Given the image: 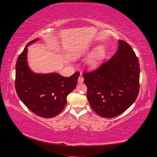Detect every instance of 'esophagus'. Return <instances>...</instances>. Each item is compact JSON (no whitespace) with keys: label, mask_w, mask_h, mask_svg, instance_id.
<instances>
[{"label":"esophagus","mask_w":157,"mask_h":157,"mask_svg":"<svg viewBox=\"0 0 157 157\" xmlns=\"http://www.w3.org/2000/svg\"><path fill=\"white\" fill-rule=\"evenodd\" d=\"M79 84H82V83L84 82V78H83L82 75V73L80 74V76L78 78V80Z\"/></svg>","instance_id":"1"}]
</instances>
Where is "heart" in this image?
I'll use <instances>...</instances> for the list:
<instances>
[{
    "instance_id": "obj_1",
    "label": "heart",
    "mask_w": 157,
    "mask_h": 157,
    "mask_svg": "<svg viewBox=\"0 0 157 157\" xmlns=\"http://www.w3.org/2000/svg\"><path fill=\"white\" fill-rule=\"evenodd\" d=\"M89 52V48H84L81 50L80 51L78 52L77 55L82 56L84 55L86 53ZM105 48L103 46H101L96 48L94 51H93L91 55L88 56L86 61V65L90 69H96V67L101 64L102 61H103L105 57Z\"/></svg>"
}]
</instances>
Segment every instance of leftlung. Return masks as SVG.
<instances>
[{
    "instance_id": "obj_1",
    "label": "left lung",
    "mask_w": 157,
    "mask_h": 157,
    "mask_svg": "<svg viewBox=\"0 0 157 157\" xmlns=\"http://www.w3.org/2000/svg\"><path fill=\"white\" fill-rule=\"evenodd\" d=\"M140 64L129 44L119 40L118 50L111 59L91 72H84L87 98L92 109L102 117L121 114L138 97Z\"/></svg>"
}]
</instances>
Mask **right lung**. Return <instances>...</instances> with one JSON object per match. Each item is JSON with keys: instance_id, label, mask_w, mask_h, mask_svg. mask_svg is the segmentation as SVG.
<instances>
[{"instance_id": "right-lung-1", "label": "right lung", "mask_w": 157, "mask_h": 157, "mask_svg": "<svg viewBox=\"0 0 157 157\" xmlns=\"http://www.w3.org/2000/svg\"><path fill=\"white\" fill-rule=\"evenodd\" d=\"M38 40L29 42L18 56L15 90L20 100L32 113L41 117L51 118L65 108L67 96L75 88L79 73L65 78L56 73L39 74L32 71L27 63L28 46Z\"/></svg>"}]
</instances>
